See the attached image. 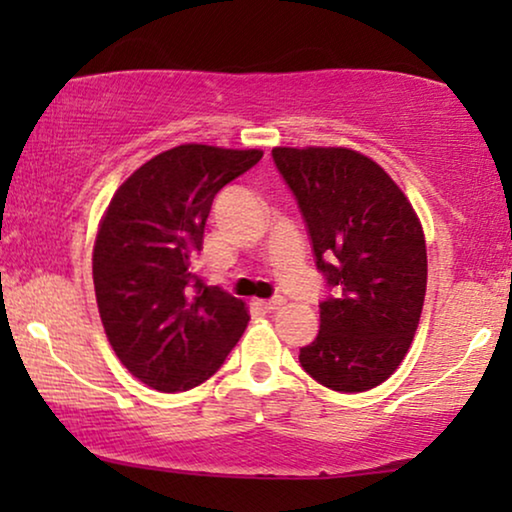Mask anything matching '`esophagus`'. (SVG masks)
<instances>
[{"label":"esophagus","mask_w":512,"mask_h":512,"mask_svg":"<svg viewBox=\"0 0 512 512\" xmlns=\"http://www.w3.org/2000/svg\"><path fill=\"white\" fill-rule=\"evenodd\" d=\"M284 303H286V300L282 296H275V298H270V300H261V307H263V310H268V312H275Z\"/></svg>","instance_id":"obj_1"}]
</instances>
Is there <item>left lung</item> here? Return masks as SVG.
Returning a JSON list of instances; mask_svg holds the SVG:
<instances>
[{"instance_id": "1", "label": "left lung", "mask_w": 512, "mask_h": 512, "mask_svg": "<svg viewBox=\"0 0 512 512\" xmlns=\"http://www.w3.org/2000/svg\"><path fill=\"white\" fill-rule=\"evenodd\" d=\"M272 160L333 289L319 303V335L300 349V366L342 394L373 389L401 366L422 317V223L394 179L352 149L277 146Z\"/></svg>"}]
</instances>
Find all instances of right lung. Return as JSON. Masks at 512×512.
I'll return each instance as SVG.
<instances>
[{
    "instance_id": "obj_1",
    "label": "right lung",
    "mask_w": 512,
    "mask_h": 512,
    "mask_svg": "<svg viewBox=\"0 0 512 512\" xmlns=\"http://www.w3.org/2000/svg\"><path fill=\"white\" fill-rule=\"evenodd\" d=\"M263 151L181 144L130 174L102 216L93 282L109 345L151 389L174 394L209 380L242 338L240 298L193 272L214 195Z\"/></svg>"
}]
</instances>
